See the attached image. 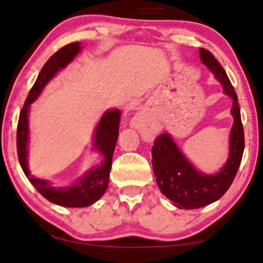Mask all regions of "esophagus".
<instances>
[{"label":"esophagus","mask_w":263,"mask_h":263,"mask_svg":"<svg viewBox=\"0 0 263 263\" xmlns=\"http://www.w3.org/2000/svg\"><path fill=\"white\" fill-rule=\"evenodd\" d=\"M132 124H133V127H134V128L141 127V125H142V117H141V116H136V117L133 119Z\"/></svg>","instance_id":"1"}]
</instances>
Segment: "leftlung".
Returning <instances> with one entry per match:
<instances>
[{
  "label": "left lung",
  "instance_id": "8db88e82",
  "mask_svg": "<svg viewBox=\"0 0 263 263\" xmlns=\"http://www.w3.org/2000/svg\"><path fill=\"white\" fill-rule=\"evenodd\" d=\"M200 60L221 82L224 94L233 100L234 122L230 135V156L220 173L205 175L198 172L182 155L169 134H161L152 147V165L161 192L180 209H198L220 199L233 182L244 152V129L238 97L226 71L209 50L199 49Z\"/></svg>",
  "mask_w": 263,
  "mask_h": 263
}]
</instances>
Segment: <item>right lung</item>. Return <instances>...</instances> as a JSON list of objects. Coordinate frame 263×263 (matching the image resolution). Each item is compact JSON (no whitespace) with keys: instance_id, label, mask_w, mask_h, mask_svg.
Segmentation results:
<instances>
[{"instance_id":"right-lung-1","label":"right lung","mask_w":263,"mask_h":263,"mask_svg":"<svg viewBox=\"0 0 263 263\" xmlns=\"http://www.w3.org/2000/svg\"><path fill=\"white\" fill-rule=\"evenodd\" d=\"M81 52L80 42H73L60 48L55 54L49 58L44 64L33 87L27 95L23 110L20 111L18 128H16V151L22 169L33 187L42 194L46 199L58 205L66 208H84L89 206L101 198L107 189L108 177H110L112 156L118 138L119 110L106 111L95 129L94 149L101 153L102 161L100 165L90 169L86 175L69 187H53L49 181L36 179L27 168V142H29V108L31 102L39 97L48 82L55 76L58 71L69 65L73 58Z\"/></svg>"}]
</instances>
